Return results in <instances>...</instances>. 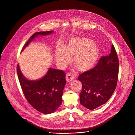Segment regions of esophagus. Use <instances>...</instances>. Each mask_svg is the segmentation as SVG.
<instances>
[{
    "instance_id": "esophagus-1",
    "label": "esophagus",
    "mask_w": 135,
    "mask_h": 135,
    "mask_svg": "<svg viewBox=\"0 0 135 135\" xmlns=\"http://www.w3.org/2000/svg\"><path fill=\"white\" fill-rule=\"evenodd\" d=\"M75 77L74 76L70 73H68L66 75V80L68 82H71L73 80H75Z\"/></svg>"
}]
</instances>
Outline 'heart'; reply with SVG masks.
<instances>
[{"mask_svg":"<svg viewBox=\"0 0 135 135\" xmlns=\"http://www.w3.org/2000/svg\"><path fill=\"white\" fill-rule=\"evenodd\" d=\"M92 40L86 37H73L64 47L60 45L55 52V60L62 68H65L72 57L73 64L81 73L90 71L97 62L100 50Z\"/></svg>","mask_w":135,"mask_h":135,"instance_id":"heart-1","label":"heart"}]
</instances>
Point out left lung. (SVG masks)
<instances>
[{
    "mask_svg": "<svg viewBox=\"0 0 135 135\" xmlns=\"http://www.w3.org/2000/svg\"><path fill=\"white\" fill-rule=\"evenodd\" d=\"M118 71V58L112 45L109 55L102 57L95 67L78 76L82 84L81 104L92 110L106 103L116 88Z\"/></svg>",
    "mask_w": 135,
    "mask_h": 135,
    "instance_id": "1",
    "label": "left lung"
}]
</instances>
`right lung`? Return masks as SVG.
I'll return each mask as SVG.
<instances>
[{"mask_svg":"<svg viewBox=\"0 0 135 135\" xmlns=\"http://www.w3.org/2000/svg\"><path fill=\"white\" fill-rule=\"evenodd\" d=\"M53 31H40L33 34L22 51L37 36H46ZM17 72L23 94L30 105L37 111L44 114L54 112L61 104L63 89L66 83L65 73L62 70L50 68L46 74L37 80L27 79L17 64Z\"/></svg>","mask_w":135,"mask_h":135,"instance_id":"add662e5","label":"right lung"}]
</instances>
